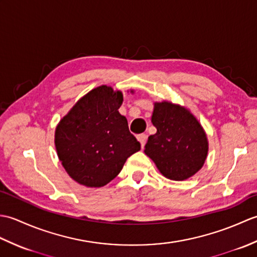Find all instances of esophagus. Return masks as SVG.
I'll return each instance as SVG.
<instances>
[{
	"instance_id": "obj_1",
	"label": "esophagus",
	"mask_w": 257,
	"mask_h": 257,
	"mask_svg": "<svg viewBox=\"0 0 257 257\" xmlns=\"http://www.w3.org/2000/svg\"><path fill=\"white\" fill-rule=\"evenodd\" d=\"M147 138H148V136H147L146 134H141V135H138V137H137V139L139 140V143H140V145H141V147H145V145H146V143H147Z\"/></svg>"
}]
</instances>
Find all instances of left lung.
<instances>
[{
    "label": "left lung",
    "mask_w": 257,
    "mask_h": 257,
    "mask_svg": "<svg viewBox=\"0 0 257 257\" xmlns=\"http://www.w3.org/2000/svg\"><path fill=\"white\" fill-rule=\"evenodd\" d=\"M151 121L157 133L149 136L145 154L163 176L182 181L198 172L209 146L204 130L193 114L171 102H156Z\"/></svg>",
    "instance_id": "8db88e82"
}]
</instances>
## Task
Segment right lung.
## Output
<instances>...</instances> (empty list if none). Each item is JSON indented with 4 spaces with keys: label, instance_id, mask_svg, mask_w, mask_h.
<instances>
[{
    "label": "right lung",
    "instance_id": "1",
    "mask_svg": "<svg viewBox=\"0 0 257 257\" xmlns=\"http://www.w3.org/2000/svg\"><path fill=\"white\" fill-rule=\"evenodd\" d=\"M121 103V92L111 87H97L79 99L57 125V155L76 182L102 187L140 150L127 119L118 111Z\"/></svg>",
    "mask_w": 257,
    "mask_h": 257
}]
</instances>
